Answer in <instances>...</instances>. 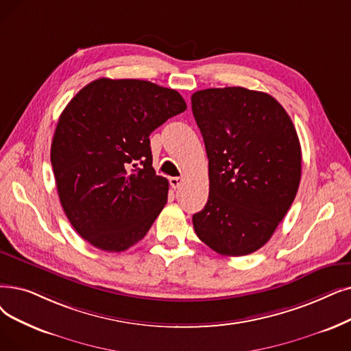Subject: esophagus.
<instances>
[{
  "instance_id": "obj_1",
  "label": "esophagus",
  "mask_w": 351,
  "mask_h": 351,
  "mask_svg": "<svg viewBox=\"0 0 351 351\" xmlns=\"http://www.w3.org/2000/svg\"><path fill=\"white\" fill-rule=\"evenodd\" d=\"M169 182H171V186L173 189H178L182 185V182H184V178H171Z\"/></svg>"
}]
</instances>
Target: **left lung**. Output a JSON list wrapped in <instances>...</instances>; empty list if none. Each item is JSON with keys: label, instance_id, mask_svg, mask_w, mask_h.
Returning <instances> with one entry per match:
<instances>
[{"label": "left lung", "instance_id": "8db88e82", "mask_svg": "<svg viewBox=\"0 0 351 351\" xmlns=\"http://www.w3.org/2000/svg\"><path fill=\"white\" fill-rule=\"evenodd\" d=\"M192 113L209 159V196L192 217L215 252L248 255L269 241L291 206L301 179V146L282 106L263 91L206 88Z\"/></svg>", "mask_w": 351, "mask_h": 351}]
</instances>
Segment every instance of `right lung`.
<instances>
[{
  "label": "right lung",
  "instance_id": "add662e5",
  "mask_svg": "<svg viewBox=\"0 0 351 351\" xmlns=\"http://www.w3.org/2000/svg\"><path fill=\"white\" fill-rule=\"evenodd\" d=\"M185 110L176 90L134 79H97L66 106L50 158L60 204L91 245L120 252L147 234L169 191L149 136Z\"/></svg>",
  "mask_w": 351,
  "mask_h": 351
}]
</instances>
